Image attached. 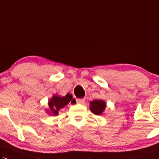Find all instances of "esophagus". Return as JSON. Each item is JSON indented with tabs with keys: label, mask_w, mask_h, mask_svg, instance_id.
Segmentation results:
<instances>
[{
	"label": "esophagus",
	"mask_w": 159,
	"mask_h": 159,
	"mask_svg": "<svg viewBox=\"0 0 159 159\" xmlns=\"http://www.w3.org/2000/svg\"><path fill=\"white\" fill-rule=\"evenodd\" d=\"M76 102H77V103L83 104L85 102V99H84V98H83V99H76Z\"/></svg>",
	"instance_id": "obj_1"
}]
</instances>
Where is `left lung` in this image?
<instances>
[{"instance_id":"left-lung-1","label":"left lung","mask_w":159,"mask_h":159,"mask_svg":"<svg viewBox=\"0 0 159 159\" xmlns=\"http://www.w3.org/2000/svg\"><path fill=\"white\" fill-rule=\"evenodd\" d=\"M89 108L95 115H102L106 108V102L102 99H94L90 102Z\"/></svg>"}]
</instances>
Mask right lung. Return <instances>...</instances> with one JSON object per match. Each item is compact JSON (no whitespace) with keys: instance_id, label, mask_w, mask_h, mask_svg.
<instances>
[{"instance_id":"add662e5","label":"right lung","mask_w":159,"mask_h":159,"mask_svg":"<svg viewBox=\"0 0 159 159\" xmlns=\"http://www.w3.org/2000/svg\"><path fill=\"white\" fill-rule=\"evenodd\" d=\"M69 103L76 104L75 99H73V96L70 93H67L64 97H61L58 94H54L48 100V109L46 110V111L48 115L57 116L58 115L60 109L63 108Z\"/></svg>"}]
</instances>
